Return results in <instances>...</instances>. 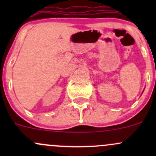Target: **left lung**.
Returning a JSON list of instances; mask_svg holds the SVG:
<instances>
[{
    "mask_svg": "<svg viewBox=\"0 0 156 156\" xmlns=\"http://www.w3.org/2000/svg\"><path fill=\"white\" fill-rule=\"evenodd\" d=\"M143 92H144V91H143Z\"/></svg>",
    "mask_w": 156,
    "mask_h": 156,
    "instance_id": "8db88e82",
    "label": "left lung"
}]
</instances>
